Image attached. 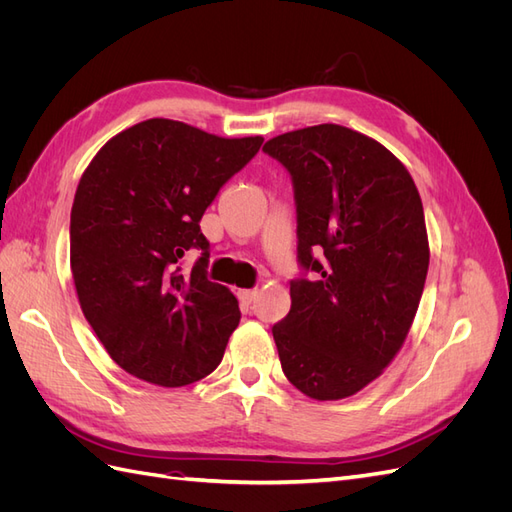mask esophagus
<instances>
[{"instance_id": "34e87169", "label": "esophagus", "mask_w": 512, "mask_h": 512, "mask_svg": "<svg viewBox=\"0 0 512 512\" xmlns=\"http://www.w3.org/2000/svg\"><path fill=\"white\" fill-rule=\"evenodd\" d=\"M237 297H239L241 305H252L256 301V297H258V290L256 288H252V290H239Z\"/></svg>"}]
</instances>
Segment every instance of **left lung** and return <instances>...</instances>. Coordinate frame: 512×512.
<instances>
[{
  "mask_svg": "<svg viewBox=\"0 0 512 512\" xmlns=\"http://www.w3.org/2000/svg\"><path fill=\"white\" fill-rule=\"evenodd\" d=\"M262 151L290 173L297 205L301 275L271 329L282 369L307 397H350L393 361L421 303V196L389 149L335 123L280 134Z\"/></svg>",
  "mask_w": 512,
  "mask_h": 512,
  "instance_id": "1",
  "label": "left lung"
}]
</instances>
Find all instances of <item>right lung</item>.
Returning <instances> with one entry per match:
<instances>
[{"mask_svg": "<svg viewBox=\"0 0 512 512\" xmlns=\"http://www.w3.org/2000/svg\"><path fill=\"white\" fill-rule=\"evenodd\" d=\"M262 141L147 119L87 166L70 213V267L87 322L128 374L185 386L220 365L241 312L207 277L200 220ZM192 249L201 256L188 274L180 262Z\"/></svg>", "mask_w": 512, "mask_h": 512, "instance_id": "1", "label": "right lung"}]
</instances>
